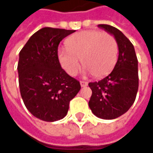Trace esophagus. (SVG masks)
<instances>
[{
	"instance_id": "34e87169",
	"label": "esophagus",
	"mask_w": 153,
	"mask_h": 153,
	"mask_svg": "<svg viewBox=\"0 0 153 153\" xmlns=\"http://www.w3.org/2000/svg\"><path fill=\"white\" fill-rule=\"evenodd\" d=\"M80 84L82 87H86L88 85V82H84V81H81Z\"/></svg>"
}]
</instances>
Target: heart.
<instances>
[{
    "mask_svg": "<svg viewBox=\"0 0 153 153\" xmlns=\"http://www.w3.org/2000/svg\"><path fill=\"white\" fill-rule=\"evenodd\" d=\"M118 44L110 33L98 30H87L72 35L67 46L57 49L61 66L71 76L76 75L82 62L84 71L100 77L112 71L117 61Z\"/></svg>",
    "mask_w": 153,
    "mask_h": 153,
    "instance_id": "1",
    "label": "heart"
}]
</instances>
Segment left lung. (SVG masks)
<instances>
[{"mask_svg": "<svg viewBox=\"0 0 153 153\" xmlns=\"http://www.w3.org/2000/svg\"><path fill=\"white\" fill-rule=\"evenodd\" d=\"M98 27L114 36L119 57L109 75L88 83L92 90L88 106L97 117L113 120L127 112L135 101L139 88L138 59L133 44L119 29L105 24Z\"/></svg>", "mask_w": 153, "mask_h": 153, "instance_id": "left-lung-1", "label": "left lung"}]
</instances>
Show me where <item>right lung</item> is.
Listing matches in <instances>:
<instances>
[{
  "mask_svg": "<svg viewBox=\"0 0 153 153\" xmlns=\"http://www.w3.org/2000/svg\"><path fill=\"white\" fill-rule=\"evenodd\" d=\"M74 32L41 28L19 52L17 69L20 95L28 111L44 121L64 118L70 102L81 89L79 81L65 72L57 57L60 41Z\"/></svg>",
  "mask_w": 153,
  "mask_h": 153,
  "instance_id": "1",
  "label": "right lung"
}]
</instances>
